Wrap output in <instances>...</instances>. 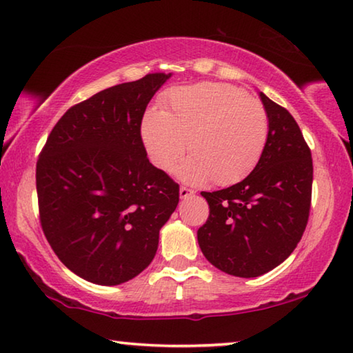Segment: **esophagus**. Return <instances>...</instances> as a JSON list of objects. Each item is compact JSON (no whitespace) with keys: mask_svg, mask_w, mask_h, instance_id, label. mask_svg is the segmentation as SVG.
<instances>
[{"mask_svg":"<svg viewBox=\"0 0 353 353\" xmlns=\"http://www.w3.org/2000/svg\"><path fill=\"white\" fill-rule=\"evenodd\" d=\"M179 193H181V198L182 199H187V198H190V196L194 194V190L187 188V187H181V190H179Z\"/></svg>","mask_w":353,"mask_h":353,"instance_id":"obj_1","label":"esophagus"}]
</instances>
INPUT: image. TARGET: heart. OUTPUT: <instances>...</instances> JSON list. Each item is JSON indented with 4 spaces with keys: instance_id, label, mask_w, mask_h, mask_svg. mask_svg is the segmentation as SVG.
Returning a JSON list of instances; mask_svg holds the SVG:
<instances>
[{
    "instance_id": "obj_1",
    "label": "heart",
    "mask_w": 353,
    "mask_h": 353,
    "mask_svg": "<svg viewBox=\"0 0 353 353\" xmlns=\"http://www.w3.org/2000/svg\"><path fill=\"white\" fill-rule=\"evenodd\" d=\"M270 119L259 99L229 83L201 82L165 94L163 110H149L141 139L151 162L171 171L188 141L185 182L230 185L246 177L265 152Z\"/></svg>"
}]
</instances>
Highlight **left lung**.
<instances>
[{
	"label": "left lung",
	"mask_w": 353,
	"mask_h": 353,
	"mask_svg": "<svg viewBox=\"0 0 353 353\" xmlns=\"http://www.w3.org/2000/svg\"><path fill=\"white\" fill-rule=\"evenodd\" d=\"M270 135L260 162L229 188L202 191L208 218L198 241L205 259L235 277H259L285 261L305 232L312 207L313 160L285 107L260 92Z\"/></svg>",
	"instance_id": "1"
}]
</instances>
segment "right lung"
<instances>
[{"instance_id": "obj_1", "label": "right lung", "mask_w": 353, "mask_h": 353, "mask_svg": "<svg viewBox=\"0 0 353 353\" xmlns=\"http://www.w3.org/2000/svg\"><path fill=\"white\" fill-rule=\"evenodd\" d=\"M171 74L118 83L63 113L35 170L39 214L65 266L97 285H119L149 266L179 183L146 157L141 119Z\"/></svg>"}]
</instances>
